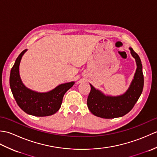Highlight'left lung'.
<instances>
[{
    "mask_svg": "<svg viewBox=\"0 0 157 157\" xmlns=\"http://www.w3.org/2000/svg\"><path fill=\"white\" fill-rule=\"evenodd\" d=\"M129 50L136 60L137 69L131 84L124 94L117 96H106L90 84L91 90L88 97L87 105L95 116L105 119L122 117L131 111L140 96L144 87L142 62L137 53L132 48Z\"/></svg>",
    "mask_w": 157,
    "mask_h": 157,
    "instance_id": "8db88e82",
    "label": "left lung"
}]
</instances>
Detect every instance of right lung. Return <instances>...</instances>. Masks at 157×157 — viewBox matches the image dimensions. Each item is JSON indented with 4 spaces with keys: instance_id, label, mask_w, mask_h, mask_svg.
I'll return each instance as SVG.
<instances>
[{
    "instance_id": "1",
    "label": "right lung",
    "mask_w": 157,
    "mask_h": 157,
    "mask_svg": "<svg viewBox=\"0 0 157 157\" xmlns=\"http://www.w3.org/2000/svg\"><path fill=\"white\" fill-rule=\"evenodd\" d=\"M26 51L27 49L20 53L11 70L9 83L12 94L18 106L28 114L36 117L52 115L59 111L63 96L75 82L60 84L51 91L42 93L26 88L19 75V64Z\"/></svg>"
}]
</instances>
